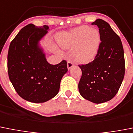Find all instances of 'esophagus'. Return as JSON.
Returning a JSON list of instances; mask_svg holds the SVG:
<instances>
[{
  "instance_id": "34e87169",
  "label": "esophagus",
  "mask_w": 133,
  "mask_h": 133,
  "mask_svg": "<svg viewBox=\"0 0 133 133\" xmlns=\"http://www.w3.org/2000/svg\"><path fill=\"white\" fill-rule=\"evenodd\" d=\"M74 65H75V64H74L72 62L70 61H67V68H68V69H70Z\"/></svg>"
}]
</instances>
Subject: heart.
<instances>
[{
  "instance_id": "obj_1",
  "label": "heart",
  "mask_w": 133,
  "mask_h": 133,
  "mask_svg": "<svg viewBox=\"0 0 133 133\" xmlns=\"http://www.w3.org/2000/svg\"><path fill=\"white\" fill-rule=\"evenodd\" d=\"M58 43L61 47H77L74 52L75 59L82 63L90 61L97 54L100 44V34L96 29L82 25L61 35Z\"/></svg>"
}]
</instances>
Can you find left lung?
Wrapping results in <instances>:
<instances>
[{"label":"left lung","mask_w":133,"mask_h":133,"mask_svg":"<svg viewBox=\"0 0 133 133\" xmlns=\"http://www.w3.org/2000/svg\"><path fill=\"white\" fill-rule=\"evenodd\" d=\"M92 25L99 28L101 43L94 61L79 64L82 76L78 90L84 98L95 103L115 97L125 76V57L122 42L108 22L97 19Z\"/></svg>","instance_id":"8db88e82"}]
</instances>
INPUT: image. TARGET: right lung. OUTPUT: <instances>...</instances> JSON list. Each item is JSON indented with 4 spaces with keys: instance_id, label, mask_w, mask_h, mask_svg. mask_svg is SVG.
<instances>
[{
    "instance_id": "obj_1",
    "label": "right lung",
    "mask_w": 133,
    "mask_h": 133,
    "mask_svg": "<svg viewBox=\"0 0 133 133\" xmlns=\"http://www.w3.org/2000/svg\"><path fill=\"white\" fill-rule=\"evenodd\" d=\"M48 25L24 27L11 41L8 53V73L15 90L33 103H43L58 94L62 78L68 71L63 60L57 64L47 61L39 41L47 33Z\"/></svg>"
}]
</instances>
